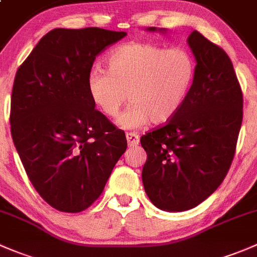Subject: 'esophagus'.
<instances>
[{
  "instance_id": "34e87169",
  "label": "esophagus",
  "mask_w": 257,
  "mask_h": 257,
  "mask_svg": "<svg viewBox=\"0 0 257 257\" xmlns=\"http://www.w3.org/2000/svg\"><path fill=\"white\" fill-rule=\"evenodd\" d=\"M126 139H127V144L130 147H135L140 144V136L137 134H134V132H127Z\"/></svg>"
}]
</instances>
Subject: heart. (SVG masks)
I'll list each match as a JSON object with an SVG mask.
<instances>
[{"instance_id": "heart-1", "label": "heart", "mask_w": 257, "mask_h": 257, "mask_svg": "<svg viewBox=\"0 0 257 257\" xmlns=\"http://www.w3.org/2000/svg\"><path fill=\"white\" fill-rule=\"evenodd\" d=\"M107 71L95 69L88 76L90 97L123 128H139L151 121L161 125L181 109L192 85L195 65L186 49L132 42L117 47L107 57Z\"/></svg>"}]
</instances>
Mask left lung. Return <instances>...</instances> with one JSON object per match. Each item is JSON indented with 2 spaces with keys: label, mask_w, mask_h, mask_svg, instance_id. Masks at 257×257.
Listing matches in <instances>:
<instances>
[{
  "label": "left lung",
  "mask_w": 257,
  "mask_h": 257,
  "mask_svg": "<svg viewBox=\"0 0 257 257\" xmlns=\"http://www.w3.org/2000/svg\"><path fill=\"white\" fill-rule=\"evenodd\" d=\"M188 44L197 65L181 109L141 137L145 190L167 211L189 210L215 192L234 160L242 122L241 86L229 55L197 31Z\"/></svg>",
  "instance_id": "8db88e82"
}]
</instances>
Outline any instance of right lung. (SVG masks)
Listing matches in <instances>:
<instances>
[{
    "instance_id": "obj_1",
    "label": "right lung",
    "mask_w": 257,
    "mask_h": 257,
    "mask_svg": "<svg viewBox=\"0 0 257 257\" xmlns=\"http://www.w3.org/2000/svg\"><path fill=\"white\" fill-rule=\"evenodd\" d=\"M125 36L97 27L55 28L16 73L13 144L34 189L59 211L89 208L127 148L125 132L95 109L88 90L96 55Z\"/></svg>"
}]
</instances>
